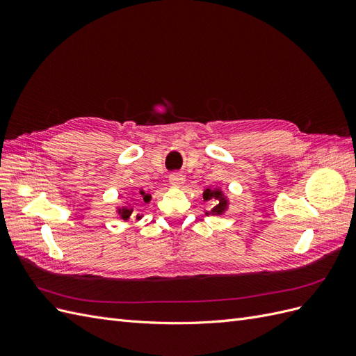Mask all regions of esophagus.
<instances>
[{"label":"esophagus","mask_w":356,"mask_h":356,"mask_svg":"<svg viewBox=\"0 0 356 356\" xmlns=\"http://www.w3.org/2000/svg\"><path fill=\"white\" fill-rule=\"evenodd\" d=\"M184 175L179 174V172H174V174L169 175V182L174 187H181L182 184H184Z\"/></svg>","instance_id":"obj_1"}]
</instances>
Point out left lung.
Listing matches in <instances>:
<instances>
[{"mask_svg": "<svg viewBox=\"0 0 356 356\" xmlns=\"http://www.w3.org/2000/svg\"><path fill=\"white\" fill-rule=\"evenodd\" d=\"M203 199L204 200H211V199H215V207L207 212L208 213H212V215H221L225 209H227V199L224 197L222 191L221 190H211V188H207L203 191Z\"/></svg>", "mask_w": 356, "mask_h": 356, "instance_id": "1", "label": "left lung"}]
</instances>
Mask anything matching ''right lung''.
I'll use <instances>...</instances> for the list:
<instances>
[{"label":"right lung","mask_w":356,"mask_h":356,"mask_svg":"<svg viewBox=\"0 0 356 356\" xmlns=\"http://www.w3.org/2000/svg\"><path fill=\"white\" fill-rule=\"evenodd\" d=\"M139 195H141V197H143V200H144L145 203H148V202H149V199H152V196H149V195H145V193H144L143 190L139 191ZM131 199L134 200V197H131ZM129 207H131V203H129L127 207H122V208H118V209H117V211H118V215H120V218H123V220H129V217H131L132 212H134V209H132V208H129ZM136 218L139 220L141 217H139V215H138Z\"/></svg>","instance_id":"right-lung-1"}]
</instances>
